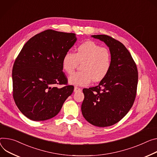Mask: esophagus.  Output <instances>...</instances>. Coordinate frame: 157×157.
<instances>
[{
  "mask_svg": "<svg viewBox=\"0 0 157 157\" xmlns=\"http://www.w3.org/2000/svg\"><path fill=\"white\" fill-rule=\"evenodd\" d=\"M81 91V89L80 88L77 87V86L75 87V90H74L75 92H80Z\"/></svg>",
  "mask_w": 157,
  "mask_h": 157,
  "instance_id": "obj_1",
  "label": "esophagus"
}]
</instances>
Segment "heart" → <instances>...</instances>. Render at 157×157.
I'll return each instance as SVG.
<instances>
[{
    "instance_id": "1",
    "label": "heart",
    "mask_w": 157,
    "mask_h": 157,
    "mask_svg": "<svg viewBox=\"0 0 157 157\" xmlns=\"http://www.w3.org/2000/svg\"><path fill=\"white\" fill-rule=\"evenodd\" d=\"M79 63L81 71L69 78V82L76 86H85L91 80L100 81L109 73L112 65V56L109 50L93 41H86L79 44L76 52L68 51L62 60L63 69L71 75Z\"/></svg>"
}]
</instances>
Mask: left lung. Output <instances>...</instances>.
<instances>
[{
  "instance_id": "8db88e82",
  "label": "left lung",
  "mask_w": 157,
  "mask_h": 157,
  "mask_svg": "<svg viewBox=\"0 0 157 157\" xmlns=\"http://www.w3.org/2000/svg\"><path fill=\"white\" fill-rule=\"evenodd\" d=\"M109 47L112 65L96 86L84 88L81 105L84 118L98 127L120 121L132 107L136 94L138 69L130 52L118 40L107 35H93Z\"/></svg>"
}]
</instances>
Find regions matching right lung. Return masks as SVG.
I'll return each mask as SVG.
<instances>
[{
	"label": "right lung",
	"mask_w": 157,
	"mask_h": 157,
	"mask_svg": "<svg viewBox=\"0 0 157 157\" xmlns=\"http://www.w3.org/2000/svg\"><path fill=\"white\" fill-rule=\"evenodd\" d=\"M76 39L74 33L48 29L23 46L12 68L13 98L27 118L44 121L54 117L73 93L74 86L67 84L62 60Z\"/></svg>",
	"instance_id": "obj_1"
}]
</instances>
